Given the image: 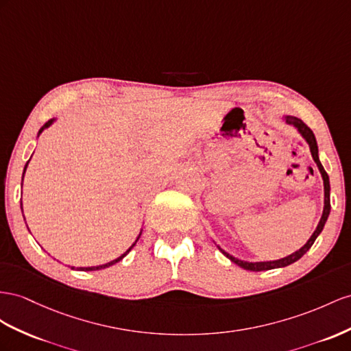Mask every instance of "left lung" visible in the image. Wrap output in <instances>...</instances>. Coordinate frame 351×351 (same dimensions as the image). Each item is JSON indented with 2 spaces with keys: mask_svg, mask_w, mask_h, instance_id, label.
Returning <instances> with one entry per match:
<instances>
[{
  "mask_svg": "<svg viewBox=\"0 0 351 351\" xmlns=\"http://www.w3.org/2000/svg\"><path fill=\"white\" fill-rule=\"evenodd\" d=\"M282 119L286 121V124H291L292 128H295V130L300 133V136L307 142V145L310 148V152H311V157L314 160V163L317 165V169L319 172L322 175V179H323V193H325V195H323V212H322V217H320V221L317 223L316 230H314L313 234L310 236V239L307 240V243H305L301 249L296 250V252L287 255L285 258H280V259H274V261H258V263H250V261H243V259H239L236 256H232L231 254L226 252L221 246H218V249L221 250V252L226 255L231 263L237 264L239 267L245 268V269H249V271H267V269H273V268H283V267H287L291 265L293 263L298 261V259L301 256H304V254H307V250L313 246L314 240L317 239V236L322 232L323 227H325V223L328 221V217H329V212H330V185H329V176L328 173L325 172V169H323L320 160H319V148H317V142H316V138H314V133L311 132L310 128H307L300 119H296V117L293 115H283Z\"/></svg>",
  "mask_w": 351,
  "mask_h": 351,
  "instance_id": "obj_1",
  "label": "left lung"
}]
</instances>
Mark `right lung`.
<instances>
[{
  "instance_id": "1",
  "label": "right lung",
  "mask_w": 351,
  "mask_h": 351,
  "mask_svg": "<svg viewBox=\"0 0 351 351\" xmlns=\"http://www.w3.org/2000/svg\"><path fill=\"white\" fill-rule=\"evenodd\" d=\"M58 119H51L50 121H47L46 124H44L43 125V128L40 129V132H38V134H37V138L40 136V134L44 132V130H46V129H49L50 128V125L53 124V123H55ZM31 160V158H29ZM29 160L28 161H26V165H25V167H23V175H22V182H23V176H25V172H26V169H28V165H29ZM21 209L23 210V208H22V202H21ZM23 219H25V217H23ZM26 227H28V226H26ZM29 230V228H28ZM141 234H142V228H141V232H139V236L136 237V240H134V243L128 249V250H125V252L121 255V256H119V258H117V259H114V261H110V263H106V264H102V265H96V267H78L77 269H78V271H96V269H102V268H106V267H111V265H114V264H117V263H119V261H121V259L125 256V255H128L129 252H130V250L134 247V245H136V241L139 240V237H141ZM71 268H75V267H71Z\"/></svg>"
}]
</instances>
